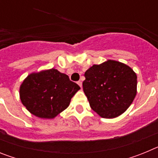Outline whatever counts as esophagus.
<instances>
[{"mask_svg":"<svg viewBox=\"0 0 158 158\" xmlns=\"http://www.w3.org/2000/svg\"><path fill=\"white\" fill-rule=\"evenodd\" d=\"M77 84H78V85L80 86L81 88L82 87V82L81 81H77Z\"/></svg>","mask_w":158,"mask_h":158,"instance_id":"esophagus-1","label":"esophagus"}]
</instances>
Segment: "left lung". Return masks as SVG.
<instances>
[{"label":"left lung","mask_w":158,"mask_h":158,"mask_svg":"<svg viewBox=\"0 0 158 158\" xmlns=\"http://www.w3.org/2000/svg\"><path fill=\"white\" fill-rule=\"evenodd\" d=\"M84 93L92 109L103 118L120 115L137 93V76L131 67L108 60L93 65L85 73Z\"/></svg>","instance_id":"8db88e82"}]
</instances>
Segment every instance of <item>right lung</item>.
Instances as JSON below:
<instances>
[{"label":"right lung","mask_w":158,"mask_h":158,"mask_svg":"<svg viewBox=\"0 0 158 158\" xmlns=\"http://www.w3.org/2000/svg\"><path fill=\"white\" fill-rule=\"evenodd\" d=\"M80 89L66 74L55 69L31 73L19 89L22 104L40 118H52L66 108Z\"/></svg>","instance_id":"right-lung-1"}]
</instances>
